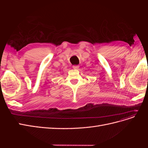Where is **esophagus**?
I'll list each match as a JSON object with an SVG mask.
<instances>
[{
	"mask_svg": "<svg viewBox=\"0 0 148 148\" xmlns=\"http://www.w3.org/2000/svg\"><path fill=\"white\" fill-rule=\"evenodd\" d=\"M73 68L75 70H78L79 69V66L78 65H73Z\"/></svg>",
	"mask_w": 148,
	"mask_h": 148,
	"instance_id": "esophagus-1",
	"label": "esophagus"
}]
</instances>
